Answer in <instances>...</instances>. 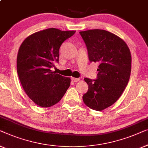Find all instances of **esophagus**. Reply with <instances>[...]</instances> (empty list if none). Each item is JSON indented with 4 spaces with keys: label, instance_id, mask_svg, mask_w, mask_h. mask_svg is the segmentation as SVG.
I'll list each match as a JSON object with an SVG mask.
<instances>
[{
    "label": "esophagus",
    "instance_id": "esophagus-1",
    "mask_svg": "<svg viewBox=\"0 0 148 148\" xmlns=\"http://www.w3.org/2000/svg\"><path fill=\"white\" fill-rule=\"evenodd\" d=\"M72 81H73V82H78V81L80 80V78H73V77H72Z\"/></svg>",
    "mask_w": 148,
    "mask_h": 148
}]
</instances>
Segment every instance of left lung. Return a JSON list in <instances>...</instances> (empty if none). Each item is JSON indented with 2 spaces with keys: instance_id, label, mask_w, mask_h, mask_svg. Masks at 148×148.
I'll return each mask as SVG.
<instances>
[{
  "instance_id": "obj_1",
  "label": "left lung",
  "mask_w": 148,
  "mask_h": 148,
  "mask_svg": "<svg viewBox=\"0 0 148 148\" xmlns=\"http://www.w3.org/2000/svg\"><path fill=\"white\" fill-rule=\"evenodd\" d=\"M90 62L100 64L95 80L84 78L88 90L82 97L87 107L101 111L114 104L130 80L132 55L127 43L113 33L103 29L80 32Z\"/></svg>"
}]
</instances>
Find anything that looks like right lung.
Returning a JSON list of instances; mask_svg holds the SVG:
<instances>
[{
  "instance_id": "add662e5",
  "label": "right lung",
  "mask_w": 148,
  "mask_h": 148,
  "mask_svg": "<svg viewBox=\"0 0 148 148\" xmlns=\"http://www.w3.org/2000/svg\"><path fill=\"white\" fill-rule=\"evenodd\" d=\"M76 31L49 28L29 35L18 49L16 69L23 88L41 107L57 104L69 88L71 79L50 70L59 61L60 47Z\"/></svg>"
}]
</instances>
